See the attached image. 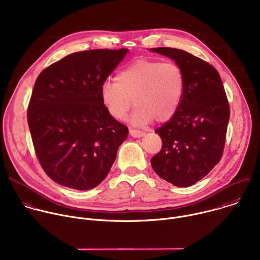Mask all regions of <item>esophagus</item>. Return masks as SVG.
Returning <instances> with one entry per match:
<instances>
[{
  "label": "esophagus",
  "instance_id": "34e87169",
  "mask_svg": "<svg viewBox=\"0 0 260 260\" xmlns=\"http://www.w3.org/2000/svg\"><path fill=\"white\" fill-rule=\"evenodd\" d=\"M129 134L134 138H140V137L145 136V132H142V131H139V129H135V128H131L129 129Z\"/></svg>",
  "mask_w": 260,
  "mask_h": 260
}]
</instances>
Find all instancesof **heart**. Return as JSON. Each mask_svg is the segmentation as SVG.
<instances>
[{
    "instance_id": "b5f03b06",
    "label": "heart",
    "mask_w": 260,
    "mask_h": 260,
    "mask_svg": "<svg viewBox=\"0 0 260 260\" xmlns=\"http://www.w3.org/2000/svg\"><path fill=\"white\" fill-rule=\"evenodd\" d=\"M116 80L106 81L101 98L111 117L123 120L135 105L132 116L135 124L164 122L171 119L181 104L184 75L174 61L140 58L126 66Z\"/></svg>"
}]
</instances>
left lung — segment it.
Wrapping results in <instances>:
<instances>
[{
    "mask_svg": "<svg viewBox=\"0 0 260 260\" xmlns=\"http://www.w3.org/2000/svg\"><path fill=\"white\" fill-rule=\"evenodd\" d=\"M151 51L174 59L184 75L177 112L155 129L162 146L151 166L164 180L187 187L207 176L223 154L231 114L228 96L219 73L209 62L176 48Z\"/></svg>",
    "mask_w": 260,
    "mask_h": 260,
    "instance_id": "1",
    "label": "left lung"
}]
</instances>
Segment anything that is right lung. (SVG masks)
<instances>
[{"mask_svg": "<svg viewBox=\"0 0 260 260\" xmlns=\"http://www.w3.org/2000/svg\"><path fill=\"white\" fill-rule=\"evenodd\" d=\"M128 49L69 54L37 78L27 107L35 152L62 186L88 190L106 178L128 128L108 113L101 87Z\"/></svg>", "mask_w": 260, "mask_h": 260, "instance_id": "right-lung-1", "label": "right lung"}]
</instances>
